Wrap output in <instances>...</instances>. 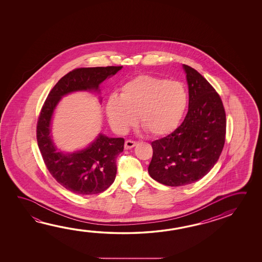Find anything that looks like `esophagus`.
I'll return each instance as SVG.
<instances>
[{
    "label": "esophagus",
    "mask_w": 262,
    "mask_h": 262,
    "mask_svg": "<svg viewBox=\"0 0 262 262\" xmlns=\"http://www.w3.org/2000/svg\"><path fill=\"white\" fill-rule=\"evenodd\" d=\"M136 144H137V142L132 141V140H127V141L125 142V149H126V150L132 149L133 147L136 146Z\"/></svg>",
    "instance_id": "34e87169"
}]
</instances>
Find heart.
<instances>
[{
    "mask_svg": "<svg viewBox=\"0 0 262 262\" xmlns=\"http://www.w3.org/2000/svg\"><path fill=\"white\" fill-rule=\"evenodd\" d=\"M188 105V94L183 83L152 75H138L123 83L119 96L106 104L111 127L124 133L140 123L154 137L173 133L183 119Z\"/></svg>",
    "mask_w": 262,
    "mask_h": 262,
    "instance_id": "1",
    "label": "heart"
}]
</instances>
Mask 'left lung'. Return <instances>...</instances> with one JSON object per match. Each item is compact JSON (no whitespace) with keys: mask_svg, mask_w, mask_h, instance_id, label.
Here are the masks:
<instances>
[{"mask_svg":"<svg viewBox=\"0 0 262 262\" xmlns=\"http://www.w3.org/2000/svg\"><path fill=\"white\" fill-rule=\"evenodd\" d=\"M188 86V111L178 129L151 142V179L170 187L194 183L215 165L225 145L226 120L214 88L197 71L182 65Z\"/></svg>","mask_w":262,"mask_h":262,"instance_id":"8db88e82","label":"left lung"}]
</instances>
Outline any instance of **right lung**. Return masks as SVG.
Instances as JSON below:
<instances>
[{
	"label": "right lung",
	"instance_id": "1",
	"mask_svg": "<svg viewBox=\"0 0 262 262\" xmlns=\"http://www.w3.org/2000/svg\"><path fill=\"white\" fill-rule=\"evenodd\" d=\"M121 68L122 66H107L74 70L56 83L42 106L37 125L38 148L52 177L71 192L92 195L106 190L115 180L116 159L123 151L124 139L99 133L86 148L73 152L60 151L51 134L56 106L61 97L71 93L100 94L99 85Z\"/></svg>",
	"mask_w": 262,
	"mask_h": 262
}]
</instances>
